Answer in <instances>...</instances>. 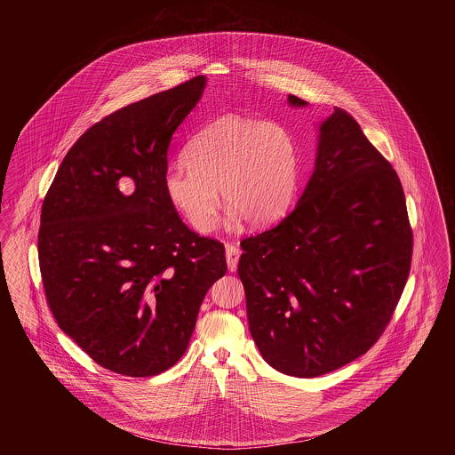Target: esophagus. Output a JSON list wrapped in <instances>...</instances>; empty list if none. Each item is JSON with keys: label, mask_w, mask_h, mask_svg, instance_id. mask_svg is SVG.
<instances>
[{"label": "esophagus", "mask_w": 455, "mask_h": 455, "mask_svg": "<svg viewBox=\"0 0 455 455\" xmlns=\"http://www.w3.org/2000/svg\"><path fill=\"white\" fill-rule=\"evenodd\" d=\"M240 253H242L240 248L235 247L232 243H227V245H225V257H227V265H228V270H230V272L236 270Z\"/></svg>", "instance_id": "1"}]
</instances>
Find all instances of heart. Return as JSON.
I'll return each mask as SVG.
<instances>
[{
  "mask_svg": "<svg viewBox=\"0 0 455 455\" xmlns=\"http://www.w3.org/2000/svg\"><path fill=\"white\" fill-rule=\"evenodd\" d=\"M187 166L166 172V195L196 232L215 228L219 190L232 221L263 228L289 210L299 185V148L285 124L225 115L188 143Z\"/></svg>",
  "mask_w": 455,
  "mask_h": 455,
  "instance_id": "b5f03b06",
  "label": "heart"
}]
</instances>
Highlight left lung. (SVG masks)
Here are the masks:
<instances>
[{"label": "left lung", "mask_w": 455, "mask_h": 455, "mask_svg": "<svg viewBox=\"0 0 455 455\" xmlns=\"http://www.w3.org/2000/svg\"><path fill=\"white\" fill-rule=\"evenodd\" d=\"M240 245L255 344L278 372L310 379L380 339L411 272L412 228L395 170L335 108L318 126L315 168L295 208Z\"/></svg>", "instance_id": "obj_1"}]
</instances>
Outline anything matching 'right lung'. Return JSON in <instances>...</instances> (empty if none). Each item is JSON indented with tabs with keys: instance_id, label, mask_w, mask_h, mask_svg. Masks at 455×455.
Wrapping results in <instances>:
<instances>
[{
	"instance_id": "right-lung-1",
	"label": "right lung",
	"mask_w": 455,
	"mask_h": 455,
	"mask_svg": "<svg viewBox=\"0 0 455 455\" xmlns=\"http://www.w3.org/2000/svg\"><path fill=\"white\" fill-rule=\"evenodd\" d=\"M205 83L195 76L88 128L43 200L46 300L60 329L111 372L175 365L227 272L223 243L192 232L165 188L170 141Z\"/></svg>"
}]
</instances>
